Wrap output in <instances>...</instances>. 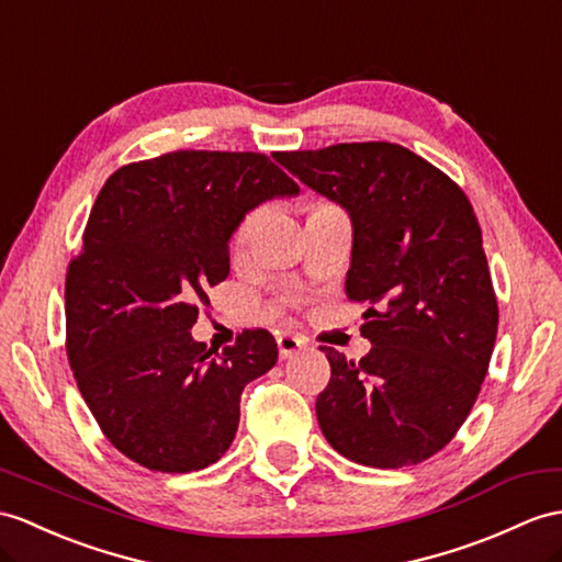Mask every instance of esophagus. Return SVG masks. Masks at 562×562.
I'll list each match as a JSON object with an SVG mask.
<instances>
[{
  "label": "esophagus",
  "mask_w": 562,
  "mask_h": 562,
  "mask_svg": "<svg viewBox=\"0 0 562 562\" xmlns=\"http://www.w3.org/2000/svg\"><path fill=\"white\" fill-rule=\"evenodd\" d=\"M303 348H305V344L297 336H291V334L279 336V355H281V360L293 358V355L300 352Z\"/></svg>",
  "instance_id": "obj_1"
}]
</instances>
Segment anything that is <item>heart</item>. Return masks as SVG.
<instances>
[{"label": "heart", "instance_id": "b5f03b06", "mask_svg": "<svg viewBox=\"0 0 562 562\" xmlns=\"http://www.w3.org/2000/svg\"><path fill=\"white\" fill-rule=\"evenodd\" d=\"M255 222H257V212H248V214H245V216L240 218L238 226H236V231H234V243H236V245H243L245 240L250 238Z\"/></svg>", "mask_w": 562, "mask_h": 562}]
</instances>
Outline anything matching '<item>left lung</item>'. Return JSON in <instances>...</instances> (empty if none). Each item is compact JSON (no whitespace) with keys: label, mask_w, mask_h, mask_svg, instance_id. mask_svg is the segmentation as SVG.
<instances>
[{"label":"left lung","mask_w":562,"mask_h":562,"mask_svg":"<svg viewBox=\"0 0 562 562\" xmlns=\"http://www.w3.org/2000/svg\"><path fill=\"white\" fill-rule=\"evenodd\" d=\"M352 218L350 303L364 305L360 362L322 346L326 441L352 462L398 470L429 460L468 419L498 331V300L472 202L395 143L273 155Z\"/></svg>","instance_id":"obj_1"}]
</instances>
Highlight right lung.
Wrapping results in <instances>:
<instances>
[{"label": "right lung", "mask_w": 562, "mask_h": 562, "mask_svg": "<svg viewBox=\"0 0 562 562\" xmlns=\"http://www.w3.org/2000/svg\"><path fill=\"white\" fill-rule=\"evenodd\" d=\"M297 183L262 153L178 149L106 178L66 269V355L106 441L155 472L222 458L240 393L277 364L267 328L222 352L190 328L228 277V238L259 202Z\"/></svg>", "instance_id": "add662e5"}]
</instances>
